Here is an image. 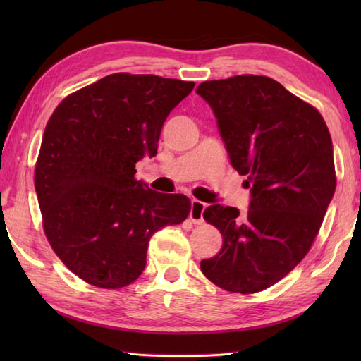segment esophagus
Returning a JSON list of instances; mask_svg holds the SVG:
<instances>
[{
    "label": "esophagus",
    "instance_id": "esophagus-1",
    "mask_svg": "<svg viewBox=\"0 0 361 361\" xmlns=\"http://www.w3.org/2000/svg\"><path fill=\"white\" fill-rule=\"evenodd\" d=\"M206 209V203L200 202V200H192V203H190V212H189V217L190 220L194 221L195 225H200L203 224V212Z\"/></svg>",
    "mask_w": 361,
    "mask_h": 361
}]
</instances>
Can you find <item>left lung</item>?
I'll return each instance as SVG.
<instances>
[{
  "mask_svg": "<svg viewBox=\"0 0 361 361\" xmlns=\"http://www.w3.org/2000/svg\"><path fill=\"white\" fill-rule=\"evenodd\" d=\"M197 94L251 188L245 214L224 204L204 209L224 245L202 260V271L220 288L256 293L293 270L315 240L336 186L331 133L315 106L265 75L203 82Z\"/></svg>",
  "mask_w": 361,
  "mask_h": 361,
  "instance_id": "8db88e82",
  "label": "left lung"
}]
</instances>
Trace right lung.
<instances>
[{
  "mask_svg": "<svg viewBox=\"0 0 361 361\" xmlns=\"http://www.w3.org/2000/svg\"><path fill=\"white\" fill-rule=\"evenodd\" d=\"M194 82L116 73L65 97L46 124L35 192L54 252L80 279L121 288L140 278L150 237L189 216L190 200L135 178L166 118Z\"/></svg>",
  "mask_w": 361,
  "mask_h": 361,
  "instance_id": "add662e5",
  "label": "right lung"
}]
</instances>
